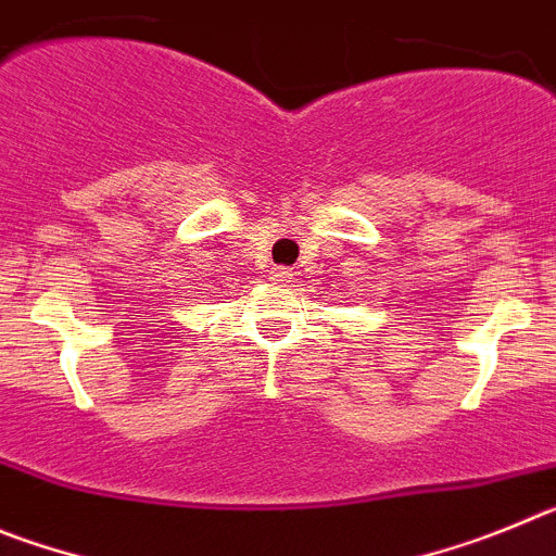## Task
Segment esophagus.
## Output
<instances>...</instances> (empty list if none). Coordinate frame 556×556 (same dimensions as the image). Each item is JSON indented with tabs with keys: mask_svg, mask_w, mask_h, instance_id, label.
Here are the masks:
<instances>
[{
	"mask_svg": "<svg viewBox=\"0 0 556 556\" xmlns=\"http://www.w3.org/2000/svg\"><path fill=\"white\" fill-rule=\"evenodd\" d=\"M271 279H274V282H279V285L293 282V271H290V268H285V266H279V268H274V271H271Z\"/></svg>",
	"mask_w": 556,
	"mask_h": 556,
	"instance_id": "1",
	"label": "esophagus"
}]
</instances>
